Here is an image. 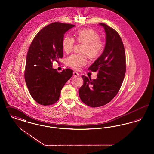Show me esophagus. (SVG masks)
<instances>
[{"label": "esophagus", "instance_id": "esophagus-1", "mask_svg": "<svg viewBox=\"0 0 154 154\" xmlns=\"http://www.w3.org/2000/svg\"><path fill=\"white\" fill-rule=\"evenodd\" d=\"M79 75H80L79 73H78L76 72H74L73 76H74V77H77V76H79Z\"/></svg>", "mask_w": 154, "mask_h": 154}]
</instances>
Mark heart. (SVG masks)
I'll return each instance as SVG.
<instances>
[{
    "label": "heart",
    "instance_id": "b5f03b06",
    "mask_svg": "<svg viewBox=\"0 0 154 154\" xmlns=\"http://www.w3.org/2000/svg\"><path fill=\"white\" fill-rule=\"evenodd\" d=\"M76 40L78 42L84 43L82 52L87 54L92 58L98 57L103 51L104 43L100 38L99 34L94 30L83 29L77 31ZM75 40L73 37L66 36L62 41V48L66 53L73 50ZM87 60L85 54H73L66 59V65L76 70L87 63Z\"/></svg>",
    "mask_w": 154,
    "mask_h": 154
}]
</instances>
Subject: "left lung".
I'll use <instances>...</instances> for the list:
<instances>
[{
	"label": "left lung",
	"instance_id": "left-lung-1",
	"mask_svg": "<svg viewBox=\"0 0 154 154\" xmlns=\"http://www.w3.org/2000/svg\"><path fill=\"white\" fill-rule=\"evenodd\" d=\"M99 24L106 34L105 48L100 57L88 68L97 72V77L91 80L82 75L84 84L79 91L81 101L92 107L104 106L117 95L126 72L125 52L121 37L106 24Z\"/></svg>",
	"mask_w": 154,
	"mask_h": 154
}]
</instances>
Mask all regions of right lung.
<instances>
[{"instance_id": "right-lung-1", "label": "right lung", "mask_w": 154, "mask_h": 154, "mask_svg": "<svg viewBox=\"0 0 154 154\" xmlns=\"http://www.w3.org/2000/svg\"><path fill=\"white\" fill-rule=\"evenodd\" d=\"M74 26L53 22L40 30L30 45L24 77L30 95L40 104L49 106L57 102L62 88L73 75L71 69L59 73L52 64L63 57L64 34Z\"/></svg>"}]
</instances>
